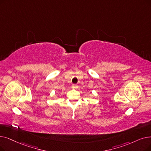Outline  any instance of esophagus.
I'll return each instance as SVG.
<instances>
[{
    "label": "esophagus",
    "mask_w": 151,
    "mask_h": 151,
    "mask_svg": "<svg viewBox=\"0 0 151 151\" xmlns=\"http://www.w3.org/2000/svg\"><path fill=\"white\" fill-rule=\"evenodd\" d=\"M71 88H73V89H77L78 88V86L77 84H72V86H71Z\"/></svg>",
    "instance_id": "1"
}]
</instances>
